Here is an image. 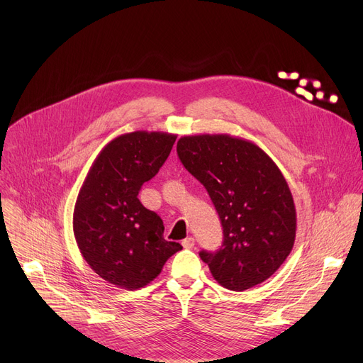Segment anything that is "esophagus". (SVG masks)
I'll return each instance as SVG.
<instances>
[{
    "mask_svg": "<svg viewBox=\"0 0 363 363\" xmlns=\"http://www.w3.org/2000/svg\"><path fill=\"white\" fill-rule=\"evenodd\" d=\"M194 245H195V240H194L192 237H188V238H185V240L182 241V247H184V248H188V250H189V248H192Z\"/></svg>",
    "mask_w": 363,
    "mask_h": 363,
    "instance_id": "34e87169",
    "label": "esophagus"
}]
</instances>
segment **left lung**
I'll use <instances>...</instances> for the list:
<instances>
[{
  "mask_svg": "<svg viewBox=\"0 0 363 363\" xmlns=\"http://www.w3.org/2000/svg\"><path fill=\"white\" fill-rule=\"evenodd\" d=\"M185 169L208 192L223 225V245L199 251L213 277L244 291L286 262L296 238L290 188L269 155L230 135L184 136L177 143Z\"/></svg>",
  "mask_w": 363,
  "mask_h": 363,
  "instance_id": "obj_1",
  "label": "left lung"
}]
</instances>
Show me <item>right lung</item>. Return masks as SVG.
Segmentation results:
<instances>
[{"mask_svg":"<svg viewBox=\"0 0 363 363\" xmlns=\"http://www.w3.org/2000/svg\"><path fill=\"white\" fill-rule=\"evenodd\" d=\"M175 139L145 130L118 136L101 149L79 192L73 214L79 250L96 274L121 289L146 286L182 250L164 238L161 217L138 198L165 164Z\"/></svg>","mask_w":363,"mask_h":363,"instance_id":"obj_1","label":"right lung"}]
</instances>
